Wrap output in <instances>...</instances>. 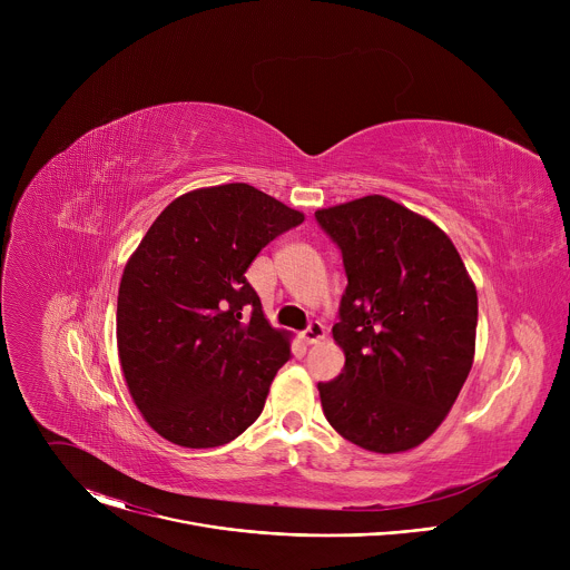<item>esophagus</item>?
<instances>
[{"label":"esophagus","instance_id":"esophagus-1","mask_svg":"<svg viewBox=\"0 0 570 570\" xmlns=\"http://www.w3.org/2000/svg\"><path fill=\"white\" fill-rule=\"evenodd\" d=\"M322 338H324L322 322H311L308 327L302 332V341H304L306 345H315V343H320Z\"/></svg>","mask_w":570,"mask_h":570}]
</instances>
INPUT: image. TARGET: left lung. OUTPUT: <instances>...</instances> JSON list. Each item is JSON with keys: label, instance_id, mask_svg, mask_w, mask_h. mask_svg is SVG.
<instances>
[{"label": "left lung", "instance_id": "left-lung-1", "mask_svg": "<svg viewBox=\"0 0 570 570\" xmlns=\"http://www.w3.org/2000/svg\"><path fill=\"white\" fill-rule=\"evenodd\" d=\"M343 253L338 379L317 383L327 422L352 444L403 453L446 420L475 354L478 295L453 240L385 196L317 209Z\"/></svg>", "mask_w": 570, "mask_h": 570}]
</instances>
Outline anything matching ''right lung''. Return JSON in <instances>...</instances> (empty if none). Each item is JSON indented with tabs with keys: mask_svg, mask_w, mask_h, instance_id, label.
<instances>
[{
	"mask_svg": "<svg viewBox=\"0 0 570 570\" xmlns=\"http://www.w3.org/2000/svg\"><path fill=\"white\" fill-rule=\"evenodd\" d=\"M302 220L246 183L183 194L153 220L121 275L117 347L157 435L212 449L262 415L291 334L271 327L246 271Z\"/></svg>",
	"mask_w": 570,
	"mask_h": 570,
	"instance_id": "add662e5",
	"label": "right lung"
}]
</instances>
